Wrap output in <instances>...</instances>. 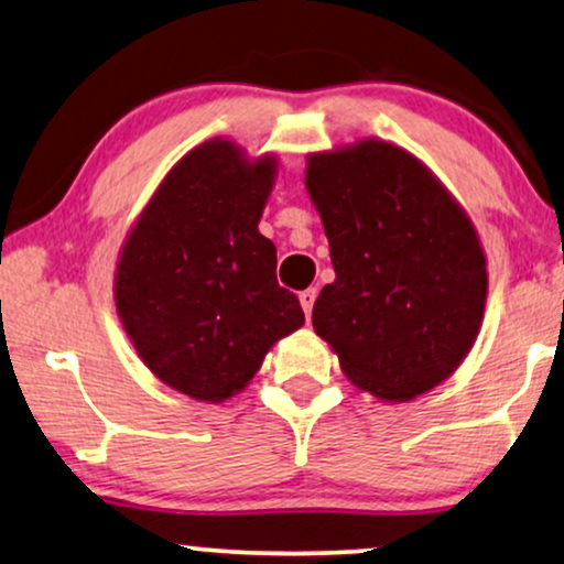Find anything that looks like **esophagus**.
Returning <instances> with one entry per match:
<instances>
[{
    "instance_id": "esophagus-1",
    "label": "esophagus",
    "mask_w": 564,
    "mask_h": 564,
    "mask_svg": "<svg viewBox=\"0 0 564 564\" xmlns=\"http://www.w3.org/2000/svg\"><path fill=\"white\" fill-rule=\"evenodd\" d=\"M315 299H317V289H306L299 294V302H302V310L304 315H312V306H315Z\"/></svg>"
}]
</instances>
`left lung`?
Segmentation results:
<instances>
[{
    "label": "left lung",
    "mask_w": 564,
    "mask_h": 564,
    "mask_svg": "<svg viewBox=\"0 0 564 564\" xmlns=\"http://www.w3.org/2000/svg\"><path fill=\"white\" fill-rule=\"evenodd\" d=\"M335 281L312 325L359 390L403 403L437 388L471 351L487 258L466 210L409 151L361 140L306 159Z\"/></svg>",
    "instance_id": "8db88e82"
}]
</instances>
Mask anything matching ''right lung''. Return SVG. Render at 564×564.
<instances>
[{
	"mask_svg": "<svg viewBox=\"0 0 564 564\" xmlns=\"http://www.w3.org/2000/svg\"><path fill=\"white\" fill-rule=\"evenodd\" d=\"M275 169V155L203 142L159 184L119 254L113 299L134 351L195 401L237 395L270 346L304 325L258 231Z\"/></svg>",
	"mask_w": 564,
	"mask_h": 564,
	"instance_id": "obj_1",
	"label": "right lung"
}]
</instances>
